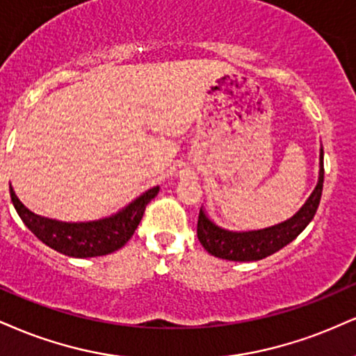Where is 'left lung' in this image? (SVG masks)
Returning a JSON list of instances; mask_svg holds the SVG:
<instances>
[{"label": "left lung", "mask_w": 356, "mask_h": 356, "mask_svg": "<svg viewBox=\"0 0 356 356\" xmlns=\"http://www.w3.org/2000/svg\"><path fill=\"white\" fill-rule=\"evenodd\" d=\"M323 174V151H320L318 184L307 199V202L302 205L300 211L289 220L267 227V229L232 232V230H225L213 224L205 216L204 209H200L199 220H197V237L209 254L219 257V259L234 260V262H252V260H262L265 257L275 254L286 243L295 241L314 219L320 204V197H322Z\"/></svg>", "instance_id": "8db88e82"}]
</instances>
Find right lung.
Here are the masks:
<instances>
[{
  "instance_id": "right-lung-1",
  "label": "right lung",
  "mask_w": 356,
  "mask_h": 356,
  "mask_svg": "<svg viewBox=\"0 0 356 356\" xmlns=\"http://www.w3.org/2000/svg\"><path fill=\"white\" fill-rule=\"evenodd\" d=\"M157 192H159V187L145 191L122 211L106 219L92 222H61L41 217L29 211L10 186L11 202L24 225L42 243L54 248L59 254L74 257V259L108 255L126 245L143 219L145 205L157 195Z\"/></svg>"
}]
</instances>
